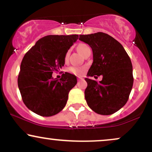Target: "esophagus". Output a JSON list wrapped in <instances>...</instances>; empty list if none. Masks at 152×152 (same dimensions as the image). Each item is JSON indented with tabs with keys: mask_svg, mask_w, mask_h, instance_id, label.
Instances as JSON below:
<instances>
[{
	"mask_svg": "<svg viewBox=\"0 0 152 152\" xmlns=\"http://www.w3.org/2000/svg\"><path fill=\"white\" fill-rule=\"evenodd\" d=\"M82 79H83V78H82V77H78L77 78L78 81H79V80H82Z\"/></svg>",
	"mask_w": 152,
	"mask_h": 152,
	"instance_id": "1",
	"label": "esophagus"
}]
</instances>
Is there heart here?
I'll list each match as a JSON object with an SVG mask.
<instances>
[{
  "instance_id": "heart-1",
  "label": "heart",
  "mask_w": 152,
  "mask_h": 152,
  "mask_svg": "<svg viewBox=\"0 0 152 152\" xmlns=\"http://www.w3.org/2000/svg\"><path fill=\"white\" fill-rule=\"evenodd\" d=\"M89 47L86 44H80L79 46L77 47L78 51L79 52L80 54H81L82 56H83L85 52H86L88 49H89ZM68 56H69V53H66L65 57L66 60H67ZM69 71H70L71 73H72V74L79 76V75H81L83 73V71H84V68L79 67V66H71V67H69Z\"/></svg>"
}]
</instances>
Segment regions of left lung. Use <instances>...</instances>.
<instances>
[{"label": "left lung", "mask_w": 152, "mask_h": 152, "mask_svg": "<svg viewBox=\"0 0 152 152\" xmlns=\"http://www.w3.org/2000/svg\"><path fill=\"white\" fill-rule=\"evenodd\" d=\"M79 40L89 45L93 51L94 61L87 76H103L99 83L85 78L87 104L99 114H114L126 104L133 86L129 56L121 43L104 33L80 35Z\"/></svg>", "instance_id": "left-lung-1"}]
</instances>
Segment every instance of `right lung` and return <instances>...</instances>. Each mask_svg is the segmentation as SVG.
Segmentation results:
<instances>
[{
    "mask_svg": "<svg viewBox=\"0 0 152 152\" xmlns=\"http://www.w3.org/2000/svg\"><path fill=\"white\" fill-rule=\"evenodd\" d=\"M78 35H49L39 39L24 56L18 86L25 105L41 116H51L64 109L69 93L77 83L76 76L65 72L60 79L52 77L65 64L68 50Z\"/></svg>",
    "mask_w": 152,
    "mask_h": 152,
    "instance_id": "1",
    "label": "right lung"
}]
</instances>
